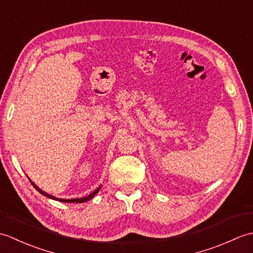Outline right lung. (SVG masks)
<instances>
[{
  "mask_svg": "<svg viewBox=\"0 0 253 253\" xmlns=\"http://www.w3.org/2000/svg\"><path fill=\"white\" fill-rule=\"evenodd\" d=\"M30 182L32 184V186H34L36 189L39 191L41 195H43V196H45V197H47V198H50V199H53V200H57V201H61V202H73V203H83V202H85V201H89L90 199H92L96 193L99 192V190H100V188H101V186L100 187H98L96 188V189L92 192V193H90L89 196H87V197H84V198H78V199H58V198H55V197H53V196H51V195H49V193H46V192H44V191H42L39 187H37L34 182H32L31 180H30Z\"/></svg>",
  "mask_w": 253,
  "mask_h": 253,
  "instance_id": "obj_1",
  "label": "right lung"
}]
</instances>
